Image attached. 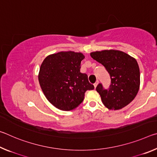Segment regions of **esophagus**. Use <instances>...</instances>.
Returning a JSON list of instances; mask_svg holds the SVG:
<instances>
[{
    "instance_id": "1",
    "label": "esophagus",
    "mask_w": 157,
    "mask_h": 157,
    "mask_svg": "<svg viewBox=\"0 0 157 157\" xmlns=\"http://www.w3.org/2000/svg\"><path fill=\"white\" fill-rule=\"evenodd\" d=\"M98 83H99V82H98V80H97L96 81V82H95V83L94 84V87H95V89L96 88V86H98Z\"/></svg>"
}]
</instances>
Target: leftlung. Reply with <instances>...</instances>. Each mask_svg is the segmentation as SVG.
Wrapping results in <instances>:
<instances>
[{
    "label": "left lung",
    "mask_w": 157,
    "mask_h": 157,
    "mask_svg": "<svg viewBox=\"0 0 157 157\" xmlns=\"http://www.w3.org/2000/svg\"><path fill=\"white\" fill-rule=\"evenodd\" d=\"M90 55L105 66L111 78L108 90L101 84L96 87L104 105L109 109L118 110L129 105L140 87V70L136 59L117 50L92 52Z\"/></svg>",
    "instance_id": "obj_1"
}]
</instances>
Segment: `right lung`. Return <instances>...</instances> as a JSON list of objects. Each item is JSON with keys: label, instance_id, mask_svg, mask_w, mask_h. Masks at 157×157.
<instances>
[{"label": "right lung", "instance_id": "right-lung-1", "mask_svg": "<svg viewBox=\"0 0 157 157\" xmlns=\"http://www.w3.org/2000/svg\"><path fill=\"white\" fill-rule=\"evenodd\" d=\"M84 59L82 52L62 51L47 56L41 63L38 79L42 91L60 110L75 109L83 101L85 92L94 89L86 74L80 73Z\"/></svg>", "mask_w": 157, "mask_h": 157}]
</instances>
